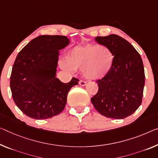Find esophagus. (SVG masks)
<instances>
[{
	"label": "esophagus",
	"instance_id": "34e87169",
	"mask_svg": "<svg viewBox=\"0 0 158 158\" xmlns=\"http://www.w3.org/2000/svg\"><path fill=\"white\" fill-rule=\"evenodd\" d=\"M86 84H87V82L85 81H82V80H81V81H79V85L81 86H85Z\"/></svg>",
	"mask_w": 158,
	"mask_h": 158
}]
</instances>
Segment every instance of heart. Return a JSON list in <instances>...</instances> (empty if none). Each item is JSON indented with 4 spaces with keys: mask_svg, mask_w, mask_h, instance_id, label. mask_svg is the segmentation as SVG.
<instances>
[{
    "mask_svg": "<svg viewBox=\"0 0 158 158\" xmlns=\"http://www.w3.org/2000/svg\"><path fill=\"white\" fill-rule=\"evenodd\" d=\"M113 51L101 45H87L73 48L62 62L63 69L68 71L82 70L85 77L96 81L103 77L111 71L114 63Z\"/></svg>",
    "mask_w": 158,
    "mask_h": 158,
    "instance_id": "obj_1",
    "label": "heart"
}]
</instances>
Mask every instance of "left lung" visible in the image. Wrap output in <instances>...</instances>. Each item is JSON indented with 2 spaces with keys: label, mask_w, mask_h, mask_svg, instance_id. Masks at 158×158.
<instances>
[{
  "label": "left lung",
  "mask_w": 158,
  "mask_h": 158,
  "mask_svg": "<svg viewBox=\"0 0 158 158\" xmlns=\"http://www.w3.org/2000/svg\"><path fill=\"white\" fill-rule=\"evenodd\" d=\"M115 56L111 71L98 82V93L91 98L94 107L107 118L121 119L134 113L142 102L145 72L141 57L124 39L116 35L97 37Z\"/></svg>",
  "instance_id": "left-lung-1"
}]
</instances>
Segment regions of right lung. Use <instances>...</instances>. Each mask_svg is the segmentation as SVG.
<instances>
[{"instance_id":"obj_1","label":"right lung","mask_w":158,"mask_h":158,"mask_svg":"<svg viewBox=\"0 0 158 158\" xmlns=\"http://www.w3.org/2000/svg\"><path fill=\"white\" fill-rule=\"evenodd\" d=\"M69 43L65 36H39L17 56L10 86L15 103L29 117L46 119L59 114L70 89L78 84L76 77L68 83L56 77L59 51Z\"/></svg>"}]
</instances>
